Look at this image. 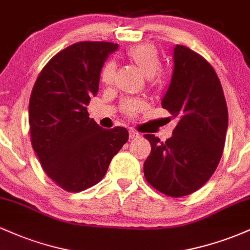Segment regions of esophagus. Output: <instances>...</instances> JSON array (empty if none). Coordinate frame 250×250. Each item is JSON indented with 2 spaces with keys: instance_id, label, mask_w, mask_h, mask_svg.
I'll return each instance as SVG.
<instances>
[{
  "instance_id": "obj_1",
  "label": "esophagus",
  "mask_w": 250,
  "mask_h": 250,
  "mask_svg": "<svg viewBox=\"0 0 250 250\" xmlns=\"http://www.w3.org/2000/svg\"><path fill=\"white\" fill-rule=\"evenodd\" d=\"M140 136V134L137 133V131H135V130H129V139L130 140H135V139H137V137Z\"/></svg>"
}]
</instances>
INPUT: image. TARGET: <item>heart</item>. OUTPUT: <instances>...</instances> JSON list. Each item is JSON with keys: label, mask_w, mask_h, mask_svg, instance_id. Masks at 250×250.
<instances>
[{"label": "heart", "mask_w": 250, "mask_h": 250, "mask_svg": "<svg viewBox=\"0 0 250 250\" xmlns=\"http://www.w3.org/2000/svg\"><path fill=\"white\" fill-rule=\"evenodd\" d=\"M125 56L131 62H134L142 74L148 79L153 77L157 73L161 67V61H160L159 53L153 44L143 43V44H137L134 47L129 48L125 51ZM114 75H115V64L113 61H108L104 63L102 67L100 79L104 84H109L113 82ZM142 108V103L136 100H127L122 103V110L129 116H133L140 109Z\"/></svg>", "instance_id": "obj_1"}]
</instances>
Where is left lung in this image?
Segmentation results:
<instances>
[{"label":"left lung","instance_id":"8db88e82","mask_svg":"<svg viewBox=\"0 0 250 250\" xmlns=\"http://www.w3.org/2000/svg\"><path fill=\"white\" fill-rule=\"evenodd\" d=\"M161 104L179 122L166 142L155 135H145L151 151L143 171L147 182L160 193L182 197L210 179L225 148L228 109L210 63L177 44L173 76Z\"/></svg>","mask_w":250,"mask_h":250}]
</instances>
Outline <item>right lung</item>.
<instances>
[{"label": "right lung", "mask_w": 250, "mask_h": 250, "mask_svg": "<svg viewBox=\"0 0 250 250\" xmlns=\"http://www.w3.org/2000/svg\"><path fill=\"white\" fill-rule=\"evenodd\" d=\"M117 47L91 41L69 45L43 67L31 90V146L45 174L69 193L99 183L128 141L127 129H103L87 111L103 62Z\"/></svg>", "instance_id": "right-lung-1"}]
</instances>
